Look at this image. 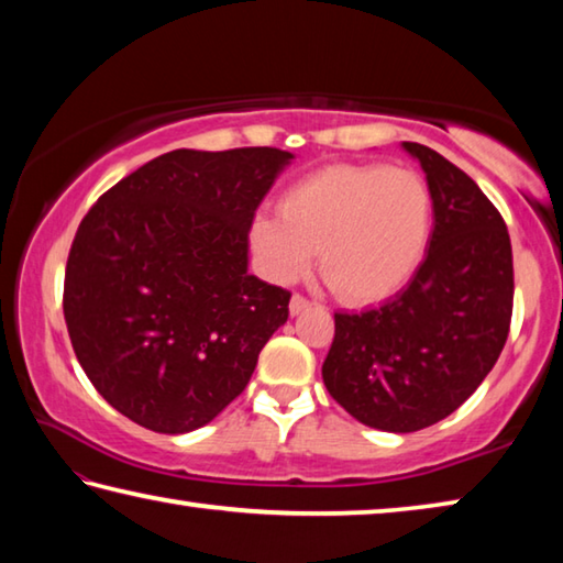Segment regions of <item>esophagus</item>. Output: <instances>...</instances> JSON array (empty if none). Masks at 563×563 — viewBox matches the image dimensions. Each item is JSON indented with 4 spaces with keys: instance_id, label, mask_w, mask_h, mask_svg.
Listing matches in <instances>:
<instances>
[{
    "instance_id": "34e87169",
    "label": "esophagus",
    "mask_w": 563,
    "mask_h": 563,
    "mask_svg": "<svg viewBox=\"0 0 563 563\" xmlns=\"http://www.w3.org/2000/svg\"><path fill=\"white\" fill-rule=\"evenodd\" d=\"M309 307H311V301H309L307 297H301V294H294L291 301H289V311H291V317H297V313L307 311Z\"/></svg>"
}]
</instances>
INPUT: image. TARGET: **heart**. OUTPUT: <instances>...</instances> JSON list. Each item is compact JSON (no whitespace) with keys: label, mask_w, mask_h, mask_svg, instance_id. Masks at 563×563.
Masks as SVG:
<instances>
[{"label":"heart","mask_w":563,"mask_h":563,"mask_svg":"<svg viewBox=\"0 0 563 563\" xmlns=\"http://www.w3.org/2000/svg\"><path fill=\"white\" fill-rule=\"evenodd\" d=\"M432 232L426 177L388 165H329L291 185L279 217L252 224L254 252L276 282L319 272L351 303L388 299L418 269Z\"/></svg>","instance_id":"b5f03b06"}]
</instances>
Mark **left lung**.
Here are the masks:
<instances>
[{
  "mask_svg": "<svg viewBox=\"0 0 563 563\" xmlns=\"http://www.w3.org/2000/svg\"><path fill=\"white\" fill-rule=\"evenodd\" d=\"M432 192L426 262L383 307L333 313L323 361L331 398L363 426L416 432L465 402L505 349L515 301L507 224L477 183L448 157L402 143Z\"/></svg>",
  "mask_w": 563,
  "mask_h": 563,
  "instance_id": "1",
  "label": "left lung"
}]
</instances>
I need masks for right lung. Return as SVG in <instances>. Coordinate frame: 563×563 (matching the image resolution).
I'll use <instances>...</instances> for the list:
<instances>
[{
  "label": "right lung",
  "instance_id": "obj_1",
  "mask_svg": "<svg viewBox=\"0 0 563 563\" xmlns=\"http://www.w3.org/2000/svg\"><path fill=\"white\" fill-rule=\"evenodd\" d=\"M291 157L180 147L115 183L78 224L68 336L93 388L137 426H207L289 319L291 294L246 272V250L256 207Z\"/></svg>",
  "mask_w": 563,
  "mask_h": 563
}]
</instances>
